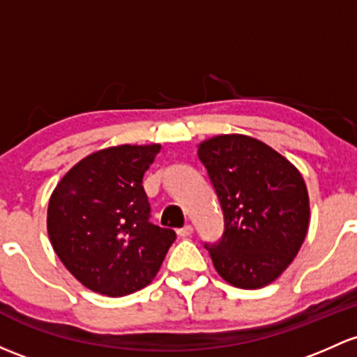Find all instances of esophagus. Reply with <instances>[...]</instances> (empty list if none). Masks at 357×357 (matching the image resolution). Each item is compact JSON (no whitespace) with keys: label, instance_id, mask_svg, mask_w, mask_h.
<instances>
[{"label":"esophagus","instance_id":"esophagus-1","mask_svg":"<svg viewBox=\"0 0 357 357\" xmlns=\"http://www.w3.org/2000/svg\"><path fill=\"white\" fill-rule=\"evenodd\" d=\"M191 234H193V227H191V226H185V227L178 229L179 238H190Z\"/></svg>","mask_w":357,"mask_h":357}]
</instances>
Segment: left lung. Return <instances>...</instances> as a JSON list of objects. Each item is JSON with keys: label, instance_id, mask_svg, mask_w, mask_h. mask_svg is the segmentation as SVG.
<instances>
[{"label": "left lung", "instance_id": "8db88e82", "mask_svg": "<svg viewBox=\"0 0 357 357\" xmlns=\"http://www.w3.org/2000/svg\"><path fill=\"white\" fill-rule=\"evenodd\" d=\"M224 212V236L208 248L231 286L272 284L301 250L310 227V197L298 167L261 140L239 133L198 144Z\"/></svg>", "mask_w": 357, "mask_h": 357}]
</instances>
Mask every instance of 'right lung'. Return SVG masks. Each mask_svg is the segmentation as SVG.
<instances>
[{
    "label": "right lung",
    "mask_w": 357,
    "mask_h": 357,
    "mask_svg": "<svg viewBox=\"0 0 357 357\" xmlns=\"http://www.w3.org/2000/svg\"><path fill=\"white\" fill-rule=\"evenodd\" d=\"M160 145H116L78 160L52 190L47 236L66 270L109 298L137 292L159 272L176 239L149 222L144 174Z\"/></svg>",
    "instance_id": "add662e5"
}]
</instances>
